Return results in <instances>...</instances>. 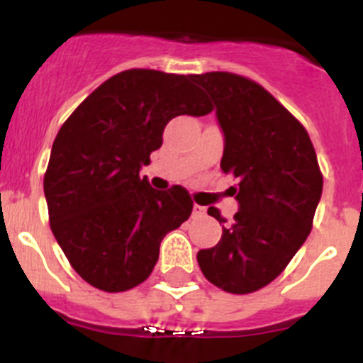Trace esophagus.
I'll use <instances>...</instances> for the list:
<instances>
[{
	"label": "esophagus",
	"instance_id": "obj_1",
	"mask_svg": "<svg viewBox=\"0 0 363 363\" xmlns=\"http://www.w3.org/2000/svg\"><path fill=\"white\" fill-rule=\"evenodd\" d=\"M205 212H207V208L201 207V205H198V203H194V212H192V216H194V218H201V216H205Z\"/></svg>",
	"mask_w": 363,
	"mask_h": 363
}]
</instances>
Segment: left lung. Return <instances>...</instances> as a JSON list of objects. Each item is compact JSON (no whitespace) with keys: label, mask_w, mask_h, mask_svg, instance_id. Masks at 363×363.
Instances as JSON below:
<instances>
[{"label":"left lung","mask_w":363,"mask_h":363,"mask_svg":"<svg viewBox=\"0 0 363 363\" xmlns=\"http://www.w3.org/2000/svg\"><path fill=\"white\" fill-rule=\"evenodd\" d=\"M216 104L225 133L221 171L238 178L239 211L223 223L216 247L198 252L212 284L235 295L254 294L282 274L313 227L322 194L317 152L304 125L270 91L230 72L192 75Z\"/></svg>","instance_id":"obj_1"}]
</instances>
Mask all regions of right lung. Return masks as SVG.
Returning a JSON list of instances; mask_svg holds the SVG:
<instances>
[{
	"instance_id": "obj_1",
	"label": "right lung",
	"mask_w": 363,
	"mask_h": 363,
	"mask_svg": "<svg viewBox=\"0 0 363 363\" xmlns=\"http://www.w3.org/2000/svg\"><path fill=\"white\" fill-rule=\"evenodd\" d=\"M211 111L189 75L133 68L102 82L66 118L52 145L45 196L50 228L88 284L118 294L151 275L160 242L187 221L192 199L179 185L152 189L140 167L171 118Z\"/></svg>"
}]
</instances>
